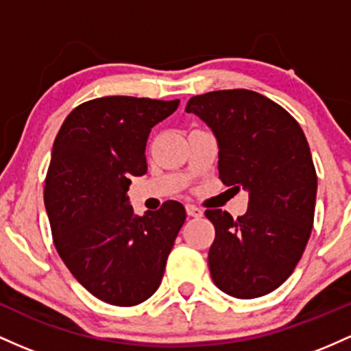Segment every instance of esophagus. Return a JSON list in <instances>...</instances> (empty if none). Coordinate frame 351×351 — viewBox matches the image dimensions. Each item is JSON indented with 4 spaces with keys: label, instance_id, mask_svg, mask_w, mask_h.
Listing matches in <instances>:
<instances>
[{
    "label": "esophagus",
    "instance_id": "esophagus-1",
    "mask_svg": "<svg viewBox=\"0 0 351 351\" xmlns=\"http://www.w3.org/2000/svg\"><path fill=\"white\" fill-rule=\"evenodd\" d=\"M186 210H187V215H191V217H195V219H199V217H202V208H199V207H195V206H192V204H187L186 206Z\"/></svg>",
    "mask_w": 351,
    "mask_h": 351
}]
</instances>
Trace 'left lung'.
Masks as SVG:
<instances>
[{
  "label": "left lung",
  "instance_id": "1",
  "mask_svg": "<svg viewBox=\"0 0 351 351\" xmlns=\"http://www.w3.org/2000/svg\"><path fill=\"white\" fill-rule=\"evenodd\" d=\"M186 111L214 134L222 182L249 194L237 219L206 210L215 227L212 280L243 300L274 292L292 275L313 227L317 172L305 134L285 109L249 89L194 96Z\"/></svg>",
  "mask_w": 351,
  "mask_h": 351
}]
</instances>
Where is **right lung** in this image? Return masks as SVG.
Wrapping results in <instances>:
<instances>
[{
	"label": "right lung",
	"mask_w": 351,
	"mask_h": 351,
	"mask_svg": "<svg viewBox=\"0 0 351 351\" xmlns=\"http://www.w3.org/2000/svg\"><path fill=\"white\" fill-rule=\"evenodd\" d=\"M176 101L108 96L77 106L53 145L45 186L54 245L71 274L99 300L132 306L159 289L186 220L180 202L134 214L131 177L147 172L151 129Z\"/></svg>",
	"instance_id": "1"
}]
</instances>
